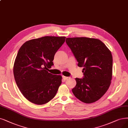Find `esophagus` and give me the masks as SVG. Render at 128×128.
Listing matches in <instances>:
<instances>
[{
  "label": "esophagus",
  "instance_id": "1",
  "mask_svg": "<svg viewBox=\"0 0 128 128\" xmlns=\"http://www.w3.org/2000/svg\"><path fill=\"white\" fill-rule=\"evenodd\" d=\"M69 77H68V76H62V78L64 79V80H67V79H68Z\"/></svg>",
  "mask_w": 128,
  "mask_h": 128
}]
</instances>
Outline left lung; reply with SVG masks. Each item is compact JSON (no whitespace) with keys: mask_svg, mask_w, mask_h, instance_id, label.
<instances>
[{"mask_svg":"<svg viewBox=\"0 0 128 128\" xmlns=\"http://www.w3.org/2000/svg\"><path fill=\"white\" fill-rule=\"evenodd\" d=\"M66 42L83 67V78H76L72 91L76 98L86 104L100 99L109 89L112 76V56L101 40L86 37L66 38Z\"/></svg>","mask_w":128,"mask_h":128,"instance_id":"1","label":"left lung"}]
</instances>
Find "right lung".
<instances>
[{"instance_id": "add662e5", "label": "right lung", "mask_w": 128, "mask_h": 128, "mask_svg": "<svg viewBox=\"0 0 128 128\" xmlns=\"http://www.w3.org/2000/svg\"><path fill=\"white\" fill-rule=\"evenodd\" d=\"M66 37L45 36L32 39L20 48L14 65V75L22 95L31 102L42 105L52 99L62 76L48 72L54 65L57 50Z\"/></svg>"}]
</instances>
